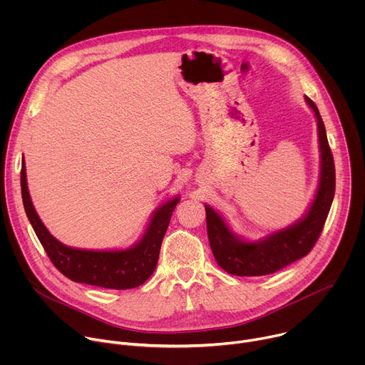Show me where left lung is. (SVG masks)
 I'll return each mask as SVG.
<instances>
[{
	"instance_id": "8db88e82",
	"label": "left lung",
	"mask_w": 365,
	"mask_h": 365,
	"mask_svg": "<svg viewBox=\"0 0 365 365\" xmlns=\"http://www.w3.org/2000/svg\"><path fill=\"white\" fill-rule=\"evenodd\" d=\"M304 99L318 120L321 150L319 186L304 218L264 240L247 242L228 228L222 217L210 205H205L207 238L212 254L220 267L230 274L266 276L276 273L307 255L324 230L335 195V163L319 110L310 98L304 96Z\"/></svg>"
}]
</instances>
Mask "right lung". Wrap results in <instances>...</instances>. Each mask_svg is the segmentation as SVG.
<instances>
[{"mask_svg":"<svg viewBox=\"0 0 365 365\" xmlns=\"http://www.w3.org/2000/svg\"><path fill=\"white\" fill-rule=\"evenodd\" d=\"M21 196L27 218L53 266L76 283L115 290L137 287L153 274L158 266L162 241L179 202V197H175L162 205L154 212L143 238L133 248L91 251L63 245L43 225L29 195L24 160L21 166Z\"/></svg>","mask_w":365,"mask_h":365,"instance_id":"1","label":"right lung"}]
</instances>
